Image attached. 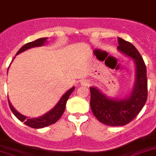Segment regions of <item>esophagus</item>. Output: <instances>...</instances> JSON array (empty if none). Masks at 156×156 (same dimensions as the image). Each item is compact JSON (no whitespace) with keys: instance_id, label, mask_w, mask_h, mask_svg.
Here are the masks:
<instances>
[{"instance_id":"1","label":"esophagus","mask_w":156,"mask_h":156,"mask_svg":"<svg viewBox=\"0 0 156 156\" xmlns=\"http://www.w3.org/2000/svg\"><path fill=\"white\" fill-rule=\"evenodd\" d=\"M91 84L90 80H88V79H83V80L81 81V85L82 86H86V87H87V86H90Z\"/></svg>"}]
</instances>
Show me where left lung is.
<instances>
[{
    "instance_id": "1",
    "label": "left lung",
    "mask_w": 156,
    "mask_h": 156,
    "mask_svg": "<svg viewBox=\"0 0 156 156\" xmlns=\"http://www.w3.org/2000/svg\"><path fill=\"white\" fill-rule=\"evenodd\" d=\"M118 51L131 57L135 64V83L130 95L125 99L110 98L90 87V108L101 123L110 126H125L139 113L147 100V68L143 57L131 43L118 38Z\"/></svg>"
}]
</instances>
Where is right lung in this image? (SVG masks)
Returning <instances> with one entry per match:
<instances>
[{
    "mask_svg": "<svg viewBox=\"0 0 156 156\" xmlns=\"http://www.w3.org/2000/svg\"><path fill=\"white\" fill-rule=\"evenodd\" d=\"M47 41V38H40L38 40L33 41V42H30L26 44L25 45H23V47L21 48L20 49L18 50V52L16 55L21 53V52H24L26 50L31 48L34 47H39V46H42L46 43ZM74 87L70 88L68 91H66L63 95V96L61 98V100H59V102L56 104V106L54 107L53 108L51 109L49 112H48L47 113H45L44 115H43L42 116L40 117H36V118H28L27 116H23L21 113H19L17 110L13 107V105L9 102V100L8 99L9 105L11 111L14 114V116L17 118L21 121L22 122H24L25 125L30 126L31 128L34 129H40L44 128L45 126H50L52 124L56 123V121H58L59 119L61 118V116H62L65 109H66V104L67 100H68L69 95L72 94L73 90H74Z\"/></svg>",
    "mask_w": 156,
    "mask_h": 156,
    "instance_id": "obj_1",
    "label": "right lung"
}]
</instances>
